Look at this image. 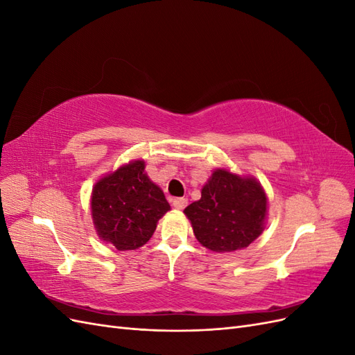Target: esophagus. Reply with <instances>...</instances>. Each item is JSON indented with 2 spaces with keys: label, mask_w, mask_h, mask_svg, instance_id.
<instances>
[{
  "label": "esophagus",
  "mask_w": 355,
  "mask_h": 355,
  "mask_svg": "<svg viewBox=\"0 0 355 355\" xmlns=\"http://www.w3.org/2000/svg\"><path fill=\"white\" fill-rule=\"evenodd\" d=\"M187 204H188V200L187 198H175L173 200V207L176 209V210H184L185 207H187Z\"/></svg>",
  "instance_id": "esophagus-1"
}]
</instances>
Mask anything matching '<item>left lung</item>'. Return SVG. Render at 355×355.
<instances>
[{"label": "left lung", "mask_w": 355, "mask_h": 355, "mask_svg": "<svg viewBox=\"0 0 355 355\" xmlns=\"http://www.w3.org/2000/svg\"><path fill=\"white\" fill-rule=\"evenodd\" d=\"M266 194L259 182L218 168L201 198L184 210L196 239L211 252L227 253L252 244L263 231Z\"/></svg>", "instance_id": "left-lung-1"}]
</instances>
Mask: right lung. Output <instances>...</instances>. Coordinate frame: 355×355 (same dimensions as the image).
I'll list each match as a JSON object with an SVG mask.
<instances>
[{"label":"right lung","instance_id":"obj_1","mask_svg":"<svg viewBox=\"0 0 355 355\" xmlns=\"http://www.w3.org/2000/svg\"><path fill=\"white\" fill-rule=\"evenodd\" d=\"M170 210L163 191L135 159L96 182L92 218L101 240L118 250H136L153 237L157 222Z\"/></svg>","mask_w":355,"mask_h":355}]
</instances>
